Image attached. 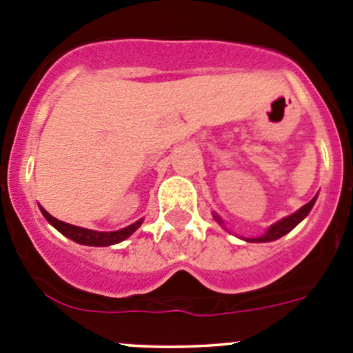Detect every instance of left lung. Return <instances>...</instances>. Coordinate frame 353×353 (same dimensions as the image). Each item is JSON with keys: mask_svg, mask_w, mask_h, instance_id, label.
Masks as SVG:
<instances>
[{"mask_svg": "<svg viewBox=\"0 0 353 353\" xmlns=\"http://www.w3.org/2000/svg\"><path fill=\"white\" fill-rule=\"evenodd\" d=\"M316 198H318V194H316V196L312 198L311 201L305 203V205L302 206V208H299L295 213H292V215H288V216H283V219L279 220V222L272 223V225H270L268 229H266V232L261 234V236H259V237H243V239L248 241V243H272V241L280 239V237H283V236H285V234L290 232V230L294 229L295 225H299V223H301L302 220H304L305 216L309 215V212H311L312 206H314ZM213 219H215L216 222L220 223V225L225 227V225H223V220L220 219V216L216 215V213H213Z\"/></svg>", "mask_w": 353, "mask_h": 353, "instance_id": "obj_1", "label": "left lung"}]
</instances>
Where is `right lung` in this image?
Returning a JSON list of instances; mask_svg holds the SVG:
<instances>
[{
  "instance_id": "right-lung-1",
  "label": "right lung",
  "mask_w": 353,
  "mask_h": 353,
  "mask_svg": "<svg viewBox=\"0 0 353 353\" xmlns=\"http://www.w3.org/2000/svg\"><path fill=\"white\" fill-rule=\"evenodd\" d=\"M39 208H41V213L44 215V219L48 220L56 230H59L63 236L68 237V239L83 245H94V248H104V245L123 243L124 239H128V237H130L134 230H138V227L143 223V219H140L121 230H114V232H99V230H90V229H85V227L71 225V223H66L63 222V220L54 219V216H52L51 213L46 212L41 205H39Z\"/></svg>"
}]
</instances>
